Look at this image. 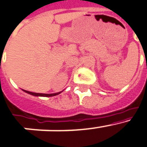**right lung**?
<instances>
[{
	"instance_id": "obj_1",
	"label": "right lung",
	"mask_w": 147,
	"mask_h": 147,
	"mask_svg": "<svg viewBox=\"0 0 147 147\" xmlns=\"http://www.w3.org/2000/svg\"><path fill=\"white\" fill-rule=\"evenodd\" d=\"M23 92H26V93L29 94L34 95V96H56V95L61 94V92H58V93H54V94H41V93H34V92H28V91H26V90H22Z\"/></svg>"
}]
</instances>
